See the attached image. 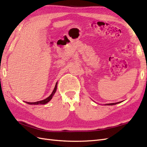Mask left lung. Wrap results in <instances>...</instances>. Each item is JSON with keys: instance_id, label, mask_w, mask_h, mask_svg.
<instances>
[{"instance_id": "8db88e82", "label": "left lung", "mask_w": 147, "mask_h": 147, "mask_svg": "<svg viewBox=\"0 0 147 147\" xmlns=\"http://www.w3.org/2000/svg\"><path fill=\"white\" fill-rule=\"evenodd\" d=\"M120 102H116V103H111V104H105V105H116L117 104H119L120 103Z\"/></svg>"}]
</instances>
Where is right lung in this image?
I'll return each mask as SVG.
<instances>
[{
  "instance_id": "obj_1",
  "label": "right lung",
  "mask_w": 147,
  "mask_h": 147,
  "mask_svg": "<svg viewBox=\"0 0 147 147\" xmlns=\"http://www.w3.org/2000/svg\"><path fill=\"white\" fill-rule=\"evenodd\" d=\"M57 82H56L54 90L53 91L51 95L50 96H48L47 98H46L45 99H43L42 100H40V101H37V102H26V103H27L28 104H30V105H39V104H40V105L42 104L43 105V104H45L48 103L49 101H50V100L52 99L53 96H54V94H55V92H56V90H57Z\"/></svg>"
}]
</instances>
